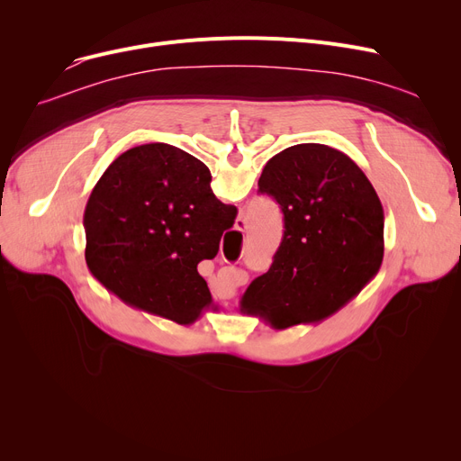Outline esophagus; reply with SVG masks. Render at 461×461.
Returning a JSON list of instances; mask_svg holds the SVG:
<instances>
[{"mask_svg": "<svg viewBox=\"0 0 461 461\" xmlns=\"http://www.w3.org/2000/svg\"><path fill=\"white\" fill-rule=\"evenodd\" d=\"M237 228H239V230H240V231H243V230H245V228H247V222H245V221H243V218H240V221H239V222H237Z\"/></svg>", "mask_w": 461, "mask_h": 461, "instance_id": "34e87169", "label": "esophagus"}]
</instances>
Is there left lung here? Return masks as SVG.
Returning a JSON list of instances; mask_svg holds the SVG:
<instances>
[{"instance_id": "left-lung-1", "label": "left lung", "mask_w": 461, "mask_h": 461, "mask_svg": "<svg viewBox=\"0 0 461 461\" xmlns=\"http://www.w3.org/2000/svg\"><path fill=\"white\" fill-rule=\"evenodd\" d=\"M258 186L278 202L284 237L240 310L259 313L273 329L332 316L381 267L384 214L377 192L348 155L323 143L280 151L265 164Z\"/></svg>"}]
</instances>
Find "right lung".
<instances>
[{"label": "right lung", "instance_id": "obj_1", "mask_svg": "<svg viewBox=\"0 0 461 461\" xmlns=\"http://www.w3.org/2000/svg\"><path fill=\"white\" fill-rule=\"evenodd\" d=\"M235 214L212 194L202 160L169 143L138 145L87 200L89 271L123 303L188 325L211 303L198 263L216 256Z\"/></svg>", "mask_w": 461, "mask_h": 461}]
</instances>
